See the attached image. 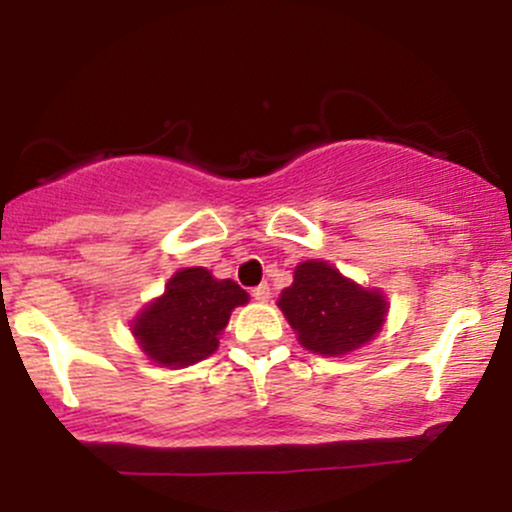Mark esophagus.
Returning a JSON list of instances; mask_svg holds the SVG:
<instances>
[{
	"instance_id": "34e87169",
	"label": "esophagus",
	"mask_w": 512,
	"mask_h": 512,
	"mask_svg": "<svg viewBox=\"0 0 512 512\" xmlns=\"http://www.w3.org/2000/svg\"><path fill=\"white\" fill-rule=\"evenodd\" d=\"M250 293H252V298H255V301H260V303L269 301V286H267V284L255 286V289H252Z\"/></svg>"
}]
</instances>
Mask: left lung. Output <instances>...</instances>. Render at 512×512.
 <instances>
[{"label": "left lung", "instance_id": "left-lung-1", "mask_svg": "<svg viewBox=\"0 0 512 512\" xmlns=\"http://www.w3.org/2000/svg\"><path fill=\"white\" fill-rule=\"evenodd\" d=\"M276 305L298 342L322 356H342L368 344L387 315L383 293L363 289L322 260L298 264L293 284L281 291Z\"/></svg>", "mask_w": 512, "mask_h": 512}]
</instances>
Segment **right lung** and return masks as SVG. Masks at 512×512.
<instances>
[{
	"mask_svg": "<svg viewBox=\"0 0 512 512\" xmlns=\"http://www.w3.org/2000/svg\"><path fill=\"white\" fill-rule=\"evenodd\" d=\"M248 303L236 281L214 279L209 269L187 267L173 274L161 298L134 320L132 332L154 363L185 368L211 356L231 310Z\"/></svg>",
	"mask_w": 512,
	"mask_h": 512,
	"instance_id": "right-lung-1",
	"label": "right lung"
}]
</instances>
